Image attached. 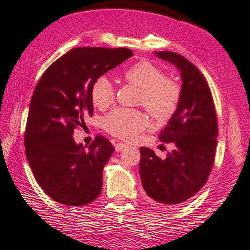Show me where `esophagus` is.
I'll use <instances>...</instances> for the list:
<instances>
[{"instance_id": "1", "label": "esophagus", "mask_w": 250, "mask_h": 250, "mask_svg": "<svg viewBox=\"0 0 250 250\" xmlns=\"http://www.w3.org/2000/svg\"><path fill=\"white\" fill-rule=\"evenodd\" d=\"M127 147V145L123 144V143H116L115 144V151H118V152H120V151L125 150V148Z\"/></svg>"}]
</instances>
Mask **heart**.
I'll return each instance as SVG.
<instances>
[{"mask_svg":"<svg viewBox=\"0 0 250 250\" xmlns=\"http://www.w3.org/2000/svg\"><path fill=\"white\" fill-rule=\"evenodd\" d=\"M123 78L141 90L137 103L157 120H167L178 109L181 99V86L156 63L142 60L123 71ZM91 99L98 108H107L114 103L115 88L107 76H99L91 87ZM104 129L108 134L132 140L147 125V118L141 110L119 108L103 120Z\"/></svg>","mask_w":250,"mask_h":250,"instance_id":"1","label":"heart"}]
</instances>
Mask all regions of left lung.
<instances>
[{
    "label": "left lung",
    "instance_id": "obj_1",
    "mask_svg": "<svg viewBox=\"0 0 250 250\" xmlns=\"http://www.w3.org/2000/svg\"><path fill=\"white\" fill-rule=\"evenodd\" d=\"M156 54L181 71L182 93L178 109L159 140L175 150L160 159L151 148L141 147L142 186L151 200L163 205L188 201L208 181L214 163L218 121L212 93L201 71L185 56L173 52Z\"/></svg>",
    "mask_w": 250,
    "mask_h": 250
}]
</instances>
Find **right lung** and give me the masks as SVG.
I'll use <instances>...</instances> for the list:
<instances>
[{
	"label": "right lung",
	"instance_id": "add662e5",
	"mask_svg": "<svg viewBox=\"0 0 250 250\" xmlns=\"http://www.w3.org/2000/svg\"><path fill=\"white\" fill-rule=\"evenodd\" d=\"M132 56L128 48L78 47L49 65L38 82L25 129V152L39 186L69 207L93 202L102 192L103 169L114 152L97 135L87 150L74 130L93 114L91 87L99 76Z\"/></svg>",
	"mask_w": 250,
	"mask_h": 250
}]
</instances>
